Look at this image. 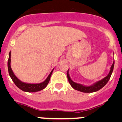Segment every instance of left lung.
Here are the masks:
<instances>
[{"label":"left lung","mask_w":122,"mask_h":122,"mask_svg":"<svg viewBox=\"0 0 122 122\" xmlns=\"http://www.w3.org/2000/svg\"><path fill=\"white\" fill-rule=\"evenodd\" d=\"M114 62H113L112 65L111 67V70H110L108 75H107L106 77H104V78H103V79H101V80L95 82L94 84H93L92 86H85L73 82V81L71 79L70 76H69L68 70L67 71L68 80L69 82H70V85L71 86V87H73V89H75V90L82 92H84V93H92V92H97L98 91V90H100L101 88H103V87L107 84V82L109 80L110 77L111 76L113 70H114Z\"/></svg>","instance_id":"left-lung-1"}]
</instances>
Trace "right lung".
I'll list each match as a JSON object with an SVG mask.
<instances>
[{
    "mask_svg": "<svg viewBox=\"0 0 122 122\" xmlns=\"http://www.w3.org/2000/svg\"><path fill=\"white\" fill-rule=\"evenodd\" d=\"M10 63L11 52H10L9 57H8V70L10 76L11 77V78L13 81L14 82L15 85H16L19 89L22 90V91L27 92H35L40 91V90L45 89V87L47 86V85L48 84V83H49V80H50L51 78V76L52 71H53L54 70L53 69V70H52V71L50 73V74H49V76H48V77L46 78V80L44 82H43L40 83V84H28V83H25L21 81L19 79H18V77H17L16 76H15V74H14L12 70H11V68Z\"/></svg>",
    "mask_w": 122,
    "mask_h": 122,
    "instance_id": "add662e5",
    "label": "right lung"
}]
</instances>
